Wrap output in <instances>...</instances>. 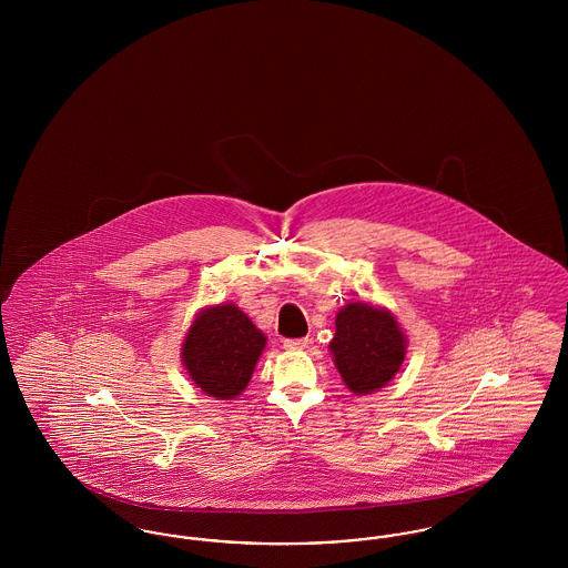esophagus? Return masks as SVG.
<instances>
[{
	"label": "esophagus",
	"mask_w": 568,
	"mask_h": 568,
	"mask_svg": "<svg viewBox=\"0 0 568 568\" xmlns=\"http://www.w3.org/2000/svg\"><path fill=\"white\" fill-rule=\"evenodd\" d=\"M308 345V338H285L283 341V347L285 349H302Z\"/></svg>",
	"instance_id": "esophagus-1"
}]
</instances>
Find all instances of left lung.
Returning <instances> with one entry per match:
<instances>
[{
  "label": "left lung",
  "mask_w": 568,
  "mask_h": 568,
  "mask_svg": "<svg viewBox=\"0 0 568 568\" xmlns=\"http://www.w3.org/2000/svg\"><path fill=\"white\" fill-rule=\"evenodd\" d=\"M405 336L389 311L352 302L336 315L334 364L353 394H371L400 371Z\"/></svg>",
  "instance_id": "left-lung-1"
}]
</instances>
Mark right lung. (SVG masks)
Wrapping results in <instances>:
<instances>
[{"mask_svg":"<svg viewBox=\"0 0 568 568\" xmlns=\"http://www.w3.org/2000/svg\"><path fill=\"white\" fill-rule=\"evenodd\" d=\"M266 336L234 304L204 311L183 343V362L204 394L230 400L246 387Z\"/></svg>","mask_w":568,"mask_h":568,"instance_id":"add662e5","label":"right lung"}]
</instances>
